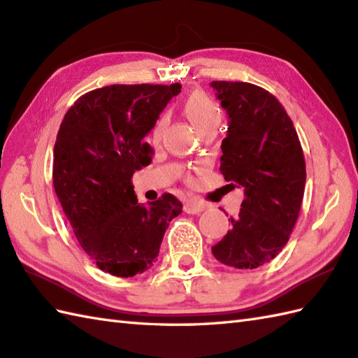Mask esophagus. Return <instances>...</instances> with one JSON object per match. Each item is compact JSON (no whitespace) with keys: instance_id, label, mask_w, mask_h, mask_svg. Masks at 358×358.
Instances as JSON below:
<instances>
[{"instance_id":"esophagus-1","label":"esophagus","mask_w":358,"mask_h":358,"mask_svg":"<svg viewBox=\"0 0 358 358\" xmlns=\"http://www.w3.org/2000/svg\"><path fill=\"white\" fill-rule=\"evenodd\" d=\"M205 208H206V205H203V203L195 201V200H187L183 206L185 213H187V214H199L201 211H205Z\"/></svg>"}]
</instances>
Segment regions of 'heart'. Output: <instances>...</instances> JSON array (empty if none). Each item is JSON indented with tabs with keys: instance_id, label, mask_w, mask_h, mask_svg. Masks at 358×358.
<instances>
[{
	"instance_id": "b5f03b06",
	"label": "heart",
	"mask_w": 358,
	"mask_h": 358,
	"mask_svg": "<svg viewBox=\"0 0 358 358\" xmlns=\"http://www.w3.org/2000/svg\"><path fill=\"white\" fill-rule=\"evenodd\" d=\"M185 111L187 117L191 119L192 124L197 127V130H201L209 124L220 122L222 119V111L219 105L214 102L206 93L203 91H194V93L189 94L185 103ZM166 125V117H159L155 127H153V136L158 138L161 135Z\"/></svg>"
}]
</instances>
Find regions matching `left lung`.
Returning <instances> with one entry per match:
<instances>
[{
  "instance_id": "obj_1",
  "label": "left lung",
  "mask_w": 358,
  "mask_h": 358,
  "mask_svg": "<svg viewBox=\"0 0 358 358\" xmlns=\"http://www.w3.org/2000/svg\"><path fill=\"white\" fill-rule=\"evenodd\" d=\"M211 87L229 119L220 171L245 195L213 255L228 267L253 270L289 242L304 197L306 161L292 119L275 96L247 82Z\"/></svg>"
}]
</instances>
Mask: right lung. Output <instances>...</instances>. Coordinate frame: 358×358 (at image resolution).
Segmentation results:
<instances>
[{
  "instance_id": "obj_1",
  "label": "right lung",
  "mask_w": 358,
  "mask_h": 358,
  "mask_svg": "<svg viewBox=\"0 0 358 358\" xmlns=\"http://www.w3.org/2000/svg\"><path fill=\"white\" fill-rule=\"evenodd\" d=\"M181 91L172 85H110L83 94L66 111L54 145L52 183L80 247L113 276L149 270L183 205L164 194L138 203L131 177L150 163L144 136Z\"/></svg>"
}]
</instances>
